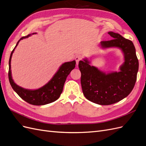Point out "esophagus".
Returning <instances> with one entry per match:
<instances>
[{"instance_id": "obj_1", "label": "esophagus", "mask_w": 146, "mask_h": 146, "mask_svg": "<svg viewBox=\"0 0 146 146\" xmlns=\"http://www.w3.org/2000/svg\"><path fill=\"white\" fill-rule=\"evenodd\" d=\"M81 60H82V58L80 55H77L76 57H75V60H76V61L77 65H78L79 61H80Z\"/></svg>"}]
</instances>
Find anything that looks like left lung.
I'll return each instance as SVG.
<instances>
[{
    "instance_id": "left-lung-1",
    "label": "left lung",
    "mask_w": 146,
    "mask_h": 146,
    "mask_svg": "<svg viewBox=\"0 0 146 146\" xmlns=\"http://www.w3.org/2000/svg\"><path fill=\"white\" fill-rule=\"evenodd\" d=\"M108 33L113 39L101 41L100 46L103 48L116 47L122 51L124 62L120 66L119 71L105 73L91 66L86 58L78 64L84 96L92 102L101 105L113 104L126 98L133 89L139 68L132 41L119 33Z\"/></svg>"
}]
</instances>
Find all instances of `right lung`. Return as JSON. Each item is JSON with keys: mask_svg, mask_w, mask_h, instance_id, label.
Returning <instances> with one entry per match:
<instances>
[{"mask_svg": "<svg viewBox=\"0 0 146 146\" xmlns=\"http://www.w3.org/2000/svg\"><path fill=\"white\" fill-rule=\"evenodd\" d=\"M28 35L27 36L22 37L17 41L14 49L11 53L9 60V71H8V78L10 85L16 93L21 98L23 99L29 104L33 105H44L53 102L58 99L61 94L62 93L63 86L66 82V78L70 74V71L76 67V61L74 60L69 62H66L61 65L57 72L51 78V80L46 83L45 85L37 90H27L22 88L14 82L11 76V60L13 52L19 41L22 39L27 38L32 35Z\"/></svg>", "mask_w": 146, "mask_h": 146, "instance_id": "1", "label": "right lung"}]
</instances>
